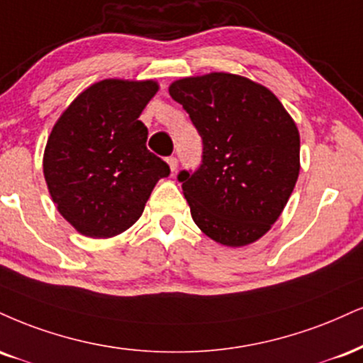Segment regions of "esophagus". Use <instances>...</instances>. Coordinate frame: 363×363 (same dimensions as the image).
Listing matches in <instances>:
<instances>
[{"label": "esophagus", "mask_w": 363, "mask_h": 363, "mask_svg": "<svg viewBox=\"0 0 363 363\" xmlns=\"http://www.w3.org/2000/svg\"><path fill=\"white\" fill-rule=\"evenodd\" d=\"M167 164H169L170 170H172V172H176V170H177V164H179L176 157H169V159H167Z\"/></svg>", "instance_id": "esophagus-1"}]
</instances>
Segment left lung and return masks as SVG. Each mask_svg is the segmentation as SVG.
Wrapping results in <instances>:
<instances>
[{"label":"left lung","instance_id":"8db88e82","mask_svg":"<svg viewBox=\"0 0 363 363\" xmlns=\"http://www.w3.org/2000/svg\"><path fill=\"white\" fill-rule=\"evenodd\" d=\"M169 94L203 138L199 167L179 172L194 223L226 247L264 237L299 176V132L272 91L226 72L184 77Z\"/></svg>","mask_w":363,"mask_h":363}]
</instances>
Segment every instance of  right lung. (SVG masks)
<instances>
[{"label": "right lung", "instance_id": "1", "mask_svg": "<svg viewBox=\"0 0 363 363\" xmlns=\"http://www.w3.org/2000/svg\"><path fill=\"white\" fill-rule=\"evenodd\" d=\"M155 81L104 79L77 96L52 128L43 176L65 220L91 238L123 233L142 216L169 165L148 150L138 120Z\"/></svg>", "mask_w": 363, "mask_h": 363}]
</instances>
